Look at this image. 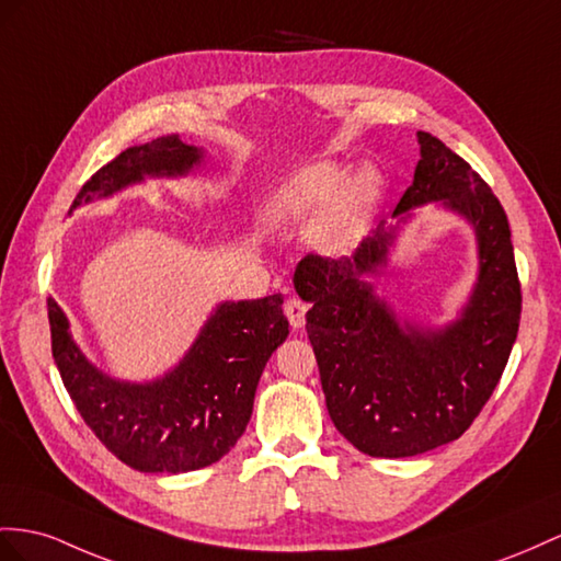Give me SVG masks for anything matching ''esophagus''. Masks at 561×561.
Returning a JSON list of instances; mask_svg holds the SVG:
<instances>
[{"instance_id":"1","label":"esophagus","mask_w":561,"mask_h":561,"mask_svg":"<svg viewBox=\"0 0 561 561\" xmlns=\"http://www.w3.org/2000/svg\"><path fill=\"white\" fill-rule=\"evenodd\" d=\"M284 312H286V318H289V324H291L294 329H298V327H304V322H306L308 304H306V300H300V298L291 296V298L284 304Z\"/></svg>"}]
</instances>
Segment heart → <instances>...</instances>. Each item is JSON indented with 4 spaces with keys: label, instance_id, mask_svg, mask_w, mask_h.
Segmentation results:
<instances>
[{
    "label": "heart",
    "instance_id": "b5f03b06",
    "mask_svg": "<svg viewBox=\"0 0 561 561\" xmlns=\"http://www.w3.org/2000/svg\"><path fill=\"white\" fill-rule=\"evenodd\" d=\"M377 198V178L357 172L346 182V172L336 163H314L272 194L265 206V220L272 225H291L318 215L312 225V241L324 251H341L357 237L365 213Z\"/></svg>",
    "mask_w": 561,
    "mask_h": 561
}]
</instances>
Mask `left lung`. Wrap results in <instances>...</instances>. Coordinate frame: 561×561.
I'll list each match as a JSON object with an SVG mask.
<instances>
[{
  "mask_svg": "<svg viewBox=\"0 0 561 561\" xmlns=\"http://www.w3.org/2000/svg\"><path fill=\"white\" fill-rule=\"evenodd\" d=\"M422 161L393 215L428 201L465 215L479 239V282L462 318L440 332L400 327L360 277L386 261L393 232L379 227L355 253H308L294 272L312 304L306 329L329 417L369 457H412L459 438L505 371L519 332L522 284L507 213L462 156L417 133Z\"/></svg>",
  "mask_w": 561,
  "mask_h": 561,
  "instance_id": "8db88e82",
  "label": "left lung"
}]
</instances>
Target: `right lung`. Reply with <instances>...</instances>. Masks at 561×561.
<instances>
[{
    "instance_id": "obj_1",
    "label": "right lung",
    "mask_w": 561,
    "mask_h": 561,
    "mask_svg": "<svg viewBox=\"0 0 561 561\" xmlns=\"http://www.w3.org/2000/svg\"><path fill=\"white\" fill-rule=\"evenodd\" d=\"M196 163V147L178 135L158 137L99 168L70 208L144 175H184ZM282 304V294L222 304L170 375L151 383H127L84 360L64 310L47 298L51 355L80 417L121 462L147 473L196 471L218 462L247 431L257 379L289 336Z\"/></svg>"
}]
</instances>
